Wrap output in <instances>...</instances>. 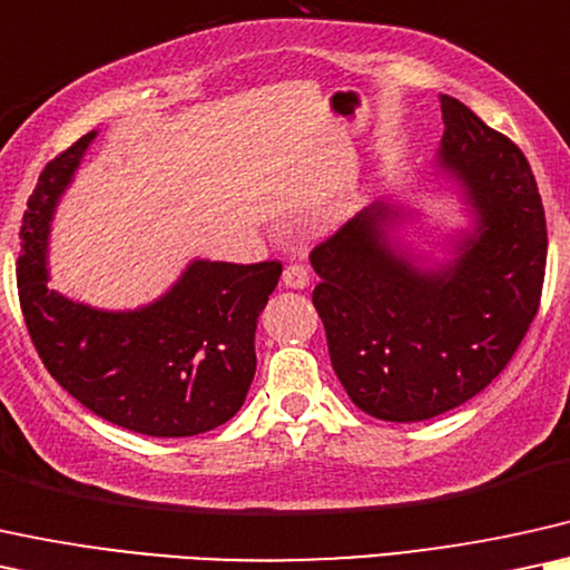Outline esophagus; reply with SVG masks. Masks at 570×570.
<instances>
[{
    "label": "esophagus",
    "mask_w": 570,
    "mask_h": 570,
    "mask_svg": "<svg viewBox=\"0 0 570 570\" xmlns=\"http://www.w3.org/2000/svg\"><path fill=\"white\" fill-rule=\"evenodd\" d=\"M284 286H286V289H307V286H309V268H307V265H302V263L286 265Z\"/></svg>",
    "instance_id": "34e87169"
}]
</instances>
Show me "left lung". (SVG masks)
<instances>
[{"label": "left lung", "mask_w": 570, "mask_h": 570, "mask_svg": "<svg viewBox=\"0 0 570 570\" xmlns=\"http://www.w3.org/2000/svg\"><path fill=\"white\" fill-rule=\"evenodd\" d=\"M439 168L476 228L455 261L417 268L389 244L397 207L376 202L309 252L328 355L373 417L429 421L476 397L515 355L542 299L547 223L534 173L508 136L442 94Z\"/></svg>", "instance_id": "8db88e82"}]
</instances>
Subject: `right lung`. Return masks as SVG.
<instances>
[{
  "mask_svg": "<svg viewBox=\"0 0 570 570\" xmlns=\"http://www.w3.org/2000/svg\"><path fill=\"white\" fill-rule=\"evenodd\" d=\"M97 131L47 163L20 226V309L45 368L105 421L147 436H197L239 413L255 379L257 315L281 263L194 261L153 305L107 313L47 286L49 223Z\"/></svg>",
  "mask_w": 570,
  "mask_h": 570,
  "instance_id": "right-lung-1",
  "label": "right lung"
}]
</instances>
